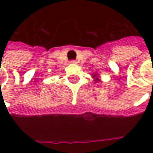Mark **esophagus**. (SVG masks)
Masks as SVG:
<instances>
[{"label": "esophagus", "instance_id": "1", "mask_svg": "<svg viewBox=\"0 0 153 153\" xmlns=\"http://www.w3.org/2000/svg\"><path fill=\"white\" fill-rule=\"evenodd\" d=\"M71 64H76V60H71Z\"/></svg>", "mask_w": 153, "mask_h": 153}]
</instances>
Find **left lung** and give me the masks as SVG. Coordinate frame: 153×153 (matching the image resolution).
<instances>
[{
	"label": "left lung",
	"mask_w": 153,
	"mask_h": 153,
	"mask_svg": "<svg viewBox=\"0 0 153 153\" xmlns=\"http://www.w3.org/2000/svg\"><path fill=\"white\" fill-rule=\"evenodd\" d=\"M92 77L94 78V81L96 82V83H98V82H101V80L100 79V76H99V74L98 73H93L92 74Z\"/></svg>",
	"instance_id": "obj_1"
}]
</instances>
